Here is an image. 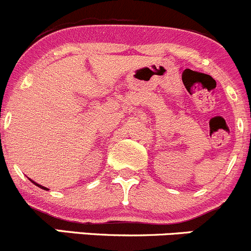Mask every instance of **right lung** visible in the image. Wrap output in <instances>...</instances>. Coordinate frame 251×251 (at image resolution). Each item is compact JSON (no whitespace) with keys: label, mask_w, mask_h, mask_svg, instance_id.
I'll return each mask as SVG.
<instances>
[{"label":"right lung","mask_w":251,"mask_h":251,"mask_svg":"<svg viewBox=\"0 0 251 251\" xmlns=\"http://www.w3.org/2000/svg\"><path fill=\"white\" fill-rule=\"evenodd\" d=\"M30 180H31V179H30ZM31 182H33V180H31ZM33 183H34V184H35V185H38L39 188H41V189H44V190H49V189H47V188H45V187H42V185L38 184V183H35V182H33Z\"/></svg>","instance_id":"obj_1"}]
</instances>
